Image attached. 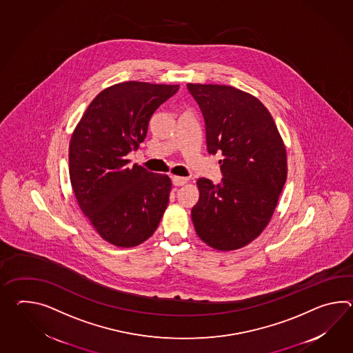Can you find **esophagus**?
Returning a JSON list of instances; mask_svg holds the SVG:
<instances>
[{
	"instance_id": "34e87169",
	"label": "esophagus",
	"mask_w": 353,
	"mask_h": 353,
	"mask_svg": "<svg viewBox=\"0 0 353 353\" xmlns=\"http://www.w3.org/2000/svg\"><path fill=\"white\" fill-rule=\"evenodd\" d=\"M172 182L174 186H182L188 182L186 177H180V176H172Z\"/></svg>"
}]
</instances>
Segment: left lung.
<instances>
[{"mask_svg":"<svg viewBox=\"0 0 353 353\" xmlns=\"http://www.w3.org/2000/svg\"><path fill=\"white\" fill-rule=\"evenodd\" d=\"M188 88L204 115L208 152L223 156L220 183L197 180L192 223L214 250H239L274 215L288 177L286 148L270 111L253 94L225 85L188 83Z\"/></svg>","mask_w":353,"mask_h":353,"instance_id":"8db88e82","label":"left lung"}]
</instances>
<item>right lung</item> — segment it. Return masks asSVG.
Returning a JSON list of instances; mask_svg holds the SVG:
<instances>
[{
    "mask_svg": "<svg viewBox=\"0 0 353 353\" xmlns=\"http://www.w3.org/2000/svg\"><path fill=\"white\" fill-rule=\"evenodd\" d=\"M179 85L129 81L94 97L70 143V179L79 205L102 239L121 248L145 242L165 214L172 188L167 174L129 167L153 112Z\"/></svg>",
    "mask_w": 353,
    "mask_h": 353,
    "instance_id": "1",
    "label": "right lung"
}]
</instances>
